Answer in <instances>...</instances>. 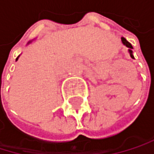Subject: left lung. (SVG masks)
I'll return each mask as SVG.
<instances>
[{"instance_id": "8db88e82", "label": "left lung", "mask_w": 154, "mask_h": 154, "mask_svg": "<svg viewBox=\"0 0 154 154\" xmlns=\"http://www.w3.org/2000/svg\"><path fill=\"white\" fill-rule=\"evenodd\" d=\"M121 40H122V43L128 48V52H129V54H130L131 58H134V56H133V51H132V49H133L132 45L128 42V41L125 38H123V37H122V38H121Z\"/></svg>"}]
</instances>
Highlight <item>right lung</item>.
Returning <instances> with one entry per match:
<instances>
[{"mask_svg":"<svg viewBox=\"0 0 154 154\" xmlns=\"http://www.w3.org/2000/svg\"><path fill=\"white\" fill-rule=\"evenodd\" d=\"M30 42H32V40H30V41H29V42H28L27 44H29V43H30ZM18 58H19V56H18V57H17V58H16V61H17V60H18Z\"/></svg>","mask_w":154,"mask_h":154,"instance_id":"1","label":"right lung"}]
</instances>
